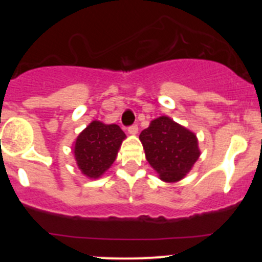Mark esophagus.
Returning a JSON list of instances; mask_svg holds the SVG:
<instances>
[{"instance_id":"34e87169","label":"esophagus","mask_w":262,"mask_h":262,"mask_svg":"<svg viewBox=\"0 0 262 262\" xmlns=\"http://www.w3.org/2000/svg\"><path fill=\"white\" fill-rule=\"evenodd\" d=\"M128 133L129 134H137L138 133V125H136V124H133V125L128 126Z\"/></svg>"}]
</instances>
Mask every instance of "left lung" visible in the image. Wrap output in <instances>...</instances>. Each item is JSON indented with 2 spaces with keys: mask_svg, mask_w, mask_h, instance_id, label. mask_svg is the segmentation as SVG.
<instances>
[{
  "mask_svg": "<svg viewBox=\"0 0 262 262\" xmlns=\"http://www.w3.org/2000/svg\"><path fill=\"white\" fill-rule=\"evenodd\" d=\"M139 139L149 165L168 182L181 180L200 156L196 136L167 116L155 119Z\"/></svg>",
  "mask_w": 262,
  "mask_h": 262,
  "instance_id": "obj_1",
  "label": "left lung"
}]
</instances>
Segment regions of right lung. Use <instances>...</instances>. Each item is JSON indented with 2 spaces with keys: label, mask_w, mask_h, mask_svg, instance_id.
<instances>
[{
  "label": "right lung",
  "mask_w": 262,
  "mask_h": 262,
  "mask_svg": "<svg viewBox=\"0 0 262 262\" xmlns=\"http://www.w3.org/2000/svg\"><path fill=\"white\" fill-rule=\"evenodd\" d=\"M124 138L125 134L116 124L92 121L78 136L73 149L82 173L91 179L101 176L115 161Z\"/></svg>",
  "instance_id": "add662e5"
}]
</instances>
